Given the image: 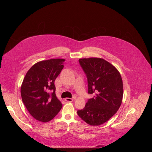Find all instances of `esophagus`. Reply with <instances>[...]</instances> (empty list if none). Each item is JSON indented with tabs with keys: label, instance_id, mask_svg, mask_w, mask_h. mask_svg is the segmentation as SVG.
Masks as SVG:
<instances>
[{
	"label": "esophagus",
	"instance_id": "1",
	"mask_svg": "<svg viewBox=\"0 0 152 152\" xmlns=\"http://www.w3.org/2000/svg\"><path fill=\"white\" fill-rule=\"evenodd\" d=\"M73 100H74V99H71V98H69V97L65 99V100H66V102H72V101H73Z\"/></svg>",
	"mask_w": 152,
	"mask_h": 152
}]
</instances>
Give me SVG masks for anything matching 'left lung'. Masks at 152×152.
Here are the masks:
<instances>
[{
    "label": "left lung",
    "instance_id": "1",
    "mask_svg": "<svg viewBox=\"0 0 152 152\" xmlns=\"http://www.w3.org/2000/svg\"><path fill=\"white\" fill-rule=\"evenodd\" d=\"M79 61L87 76L88 93L94 96L77 113L87 124L99 126L109 120L121 106L122 78L113 65L103 58H81Z\"/></svg>",
    "mask_w": 152,
    "mask_h": 152
}]
</instances>
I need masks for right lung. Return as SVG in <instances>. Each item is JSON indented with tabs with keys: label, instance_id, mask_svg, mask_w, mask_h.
I'll use <instances>...</instances> for the list:
<instances>
[{
	"label": "right lung",
	"instance_id": "1",
	"mask_svg": "<svg viewBox=\"0 0 152 152\" xmlns=\"http://www.w3.org/2000/svg\"><path fill=\"white\" fill-rule=\"evenodd\" d=\"M64 59L41 61L31 67L21 85L22 101L37 120H52L62 107L55 94V80L64 67Z\"/></svg>",
	"mask_w": 152,
	"mask_h": 152
}]
</instances>
